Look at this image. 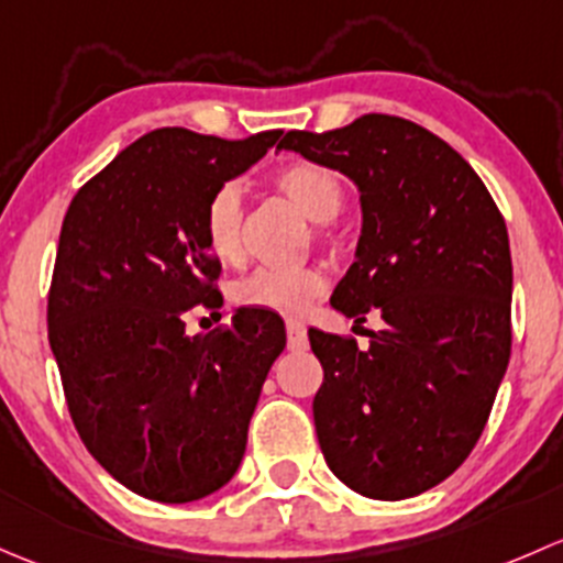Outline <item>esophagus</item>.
<instances>
[{
  "mask_svg": "<svg viewBox=\"0 0 563 563\" xmlns=\"http://www.w3.org/2000/svg\"><path fill=\"white\" fill-rule=\"evenodd\" d=\"M287 346L292 352H303L309 346V335H306V324L300 320H287Z\"/></svg>",
  "mask_w": 563,
  "mask_h": 563,
  "instance_id": "34e87169",
  "label": "esophagus"
}]
</instances>
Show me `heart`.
<instances>
[{"mask_svg":"<svg viewBox=\"0 0 563 563\" xmlns=\"http://www.w3.org/2000/svg\"><path fill=\"white\" fill-rule=\"evenodd\" d=\"M271 189L292 202L303 217L311 219V239L320 246L341 249L344 233L335 224V213L344 208L346 187L333 167L322 162H287L268 178ZM202 239L208 252L222 263L243 260V202L233 184L213 189L202 206ZM328 287V276L320 265H263L241 276L230 287L233 303L243 309H263L274 314H300L314 303Z\"/></svg>","mask_w":563,"mask_h":563,"instance_id":"b5f03b06","label":"heart"}]
</instances>
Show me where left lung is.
<instances>
[{
	"label": "left lung",
	"mask_w": 563,
	"mask_h": 563,
	"mask_svg": "<svg viewBox=\"0 0 563 563\" xmlns=\"http://www.w3.org/2000/svg\"><path fill=\"white\" fill-rule=\"evenodd\" d=\"M361 187L357 260L335 311L361 330L311 328L324 379L314 426L330 472L357 494L398 501L433 488L477 444L512 352L507 224L483 178L450 143L401 115L368 113L279 141ZM365 330V329H363Z\"/></svg>",
	"instance_id": "left-lung-1"
}]
</instances>
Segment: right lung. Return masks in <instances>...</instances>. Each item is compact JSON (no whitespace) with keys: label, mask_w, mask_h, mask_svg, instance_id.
Listing matches in <instances>:
<instances>
[{"label":"right lung","mask_w":563,"mask_h":563,"mask_svg":"<svg viewBox=\"0 0 563 563\" xmlns=\"http://www.w3.org/2000/svg\"><path fill=\"white\" fill-rule=\"evenodd\" d=\"M165 126L137 137L69 202L48 289V341L80 442L132 494L187 504L239 468L284 322L239 309L187 335L195 306L219 309L222 263L202 206L279 141Z\"/></svg>","instance_id":"obj_1"}]
</instances>
